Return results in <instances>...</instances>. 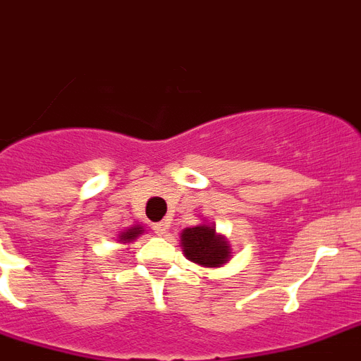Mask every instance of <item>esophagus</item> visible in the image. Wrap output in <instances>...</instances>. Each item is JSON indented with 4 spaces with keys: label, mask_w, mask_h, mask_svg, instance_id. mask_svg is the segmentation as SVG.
Masks as SVG:
<instances>
[{
    "label": "esophagus",
    "mask_w": 361,
    "mask_h": 361,
    "mask_svg": "<svg viewBox=\"0 0 361 361\" xmlns=\"http://www.w3.org/2000/svg\"><path fill=\"white\" fill-rule=\"evenodd\" d=\"M166 229H169V222H165V220H163V222H159V224H156V226H154V231H156L157 235H165Z\"/></svg>",
    "instance_id": "obj_1"
}]
</instances>
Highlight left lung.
Masks as SVG:
<instances>
[{
	"instance_id": "1",
	"label": "left lung",
	"mask_w": 361,
	"mask_h": 361,
	"mask_svg": "<svg viewBox=\"0 0 361 361\" xmlns=\"http://www.w3.org/2000/svg\"><path fill=\"white\" fill-rule=\"evenodd\" d=\"M181 250L189 260L204 268H218L231 257V246L227 238L218 235L216 229L207 224L185 227L181 231Z\"/></svg>"
}]
</instances>
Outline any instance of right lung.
Here are the masks:
<instances>
[{"mask_svg":"<svg viewBox=\"0 0 361 361\" xmlns=\"http://www.w3.org/2000/svg\"><path fill=\"white\" fill-rule=\"evenodd\" d=\"M143 233H145L143 226H134V227H130V229H124V231L119 235V242H123V244H126V242H134L135 238H137L139 235H143Z\"/></svg>","mask_w":361,"mask_h":361,"instance_id":"1","label":"right lung"}]
</instances>
